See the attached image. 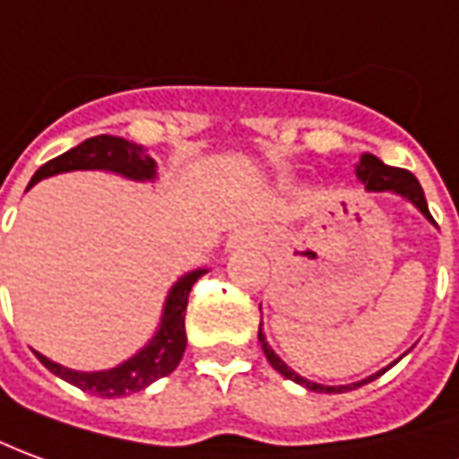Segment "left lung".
Instances as JSON below:
<instances>
[{"mask_svg":"<svg viewBox=\"0 0 459 459\" xmlns=\"http://www.w3.org/2000/svg\"><path fill=\"white\" fill-rule=\"evenodd\" d=\"M358 178L363 181L368 191H395V194H400V196H405L432 221L430 211H428V201H425V194H422V186H420L418 178L410 174V171H405V169L385 166L380 159H375V156H370V153H365L363 159H360V166H358ZM258 341H261L263 352H265L268 363L273 365L278 373L285 375L288 380H293V383H298V385H306L307 390H313V393H345V390H352V387H360L365 385V383H370V380H375V377L380 375L377 373L373 375V377L363 380V383H352V385H342V387H330V385H320V383H310V380H306V377H300L298 373H293V370H290V368H288V365L275 355L273 348L265 342L263 330H258ZM385 370H383V373H385Z\"/></svg>","mask_w":459,"mask_h":459,"instance_id":"obj_1","label":"left lung"}]
</instances>
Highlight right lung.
<instances>
[{
    "mask_svg": "<svg viewBox=\"0 0 459 459\" xmlns=\"http://www.w3.org/2000/svg\"><path fill=\"white\" fill-rule=\"evenodd\" d=\"M76 169H107V171H117V174L129 176L136 181L153 178V174H156L153 159L141 153L139 146H134L126 139L101 134V136H91L84 143L74 146L72 152L44 163L39 171L31 176L29 186H34L47 176L76 171ZM204 273L206 271H194V273L184 275L171 288L166 307H163L161 330L139 355H134L131 360L121 363L118 368L101 370V373H76V370H69V368L44 358L41 352H37V358L44 368H49L51 373L59 375L62 380L72 383L84 393H91V395L124 397L131 395V393H139L146 385H152L153 380L174 373L181 363L186 351V303H188L191 285L196 283Z\"/></svg>",
    "mask_w": 459,
    "mask_h": 459,
    "instance_id": "right-lung-1",
    "label": "right lung"
}]
</instances>
